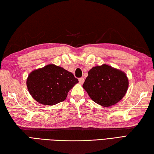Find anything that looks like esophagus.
<instances>
[{"instance_id": "34e87169", "label": "esophagus", "mask_w": 154, "mask_h": 154, "mask_svg": "<svg viewBox=\"0 0 154 154\" xmlns=\"http://www.w3.org/2000/svg\"><path fill=\"white\" fill-rule=\"evenodd\" d=\"M84 81H85V79L83 77H81L79 79V82L80 84H83L84 83Z\"/></svg>"}]
</instances>
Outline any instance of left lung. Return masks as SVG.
I'll use <instances>...</instances> for the list:
<instances>
[{"label":"left lung","mask_w":154,"mask_h":154,"mask_svg":"<svg viewBox=\"0 0 154 154\" xmlns=\"http://www.w3.org/2000/svg\"><path fill=\"white\" fill-rule=\"evenodd\" d=\"M83 87L94 102L108 107L117 103L125 95L128 79L124 72L104 64L88 72Z\"/></svg>","instance_id":"1"}]
</instances>
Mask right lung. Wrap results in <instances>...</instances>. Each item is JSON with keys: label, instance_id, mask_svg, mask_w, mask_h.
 <instances>
[{"label": "right lung", "instance_id": "add662e5", "mask_svg": "<svg viewBox=\"0 0 154 154\" xmlns=\"http://www.w3.org/2000/svg\"><path fill=\"white\" fill-rule=\"evenodd\" d=\"M79 81L73 74L54 64L34 70L27 79L32 97L44 105H54L63 101L67 93Z\"/></svg>", "mask_w": 154, "mask_h": 154}]
</instances>
